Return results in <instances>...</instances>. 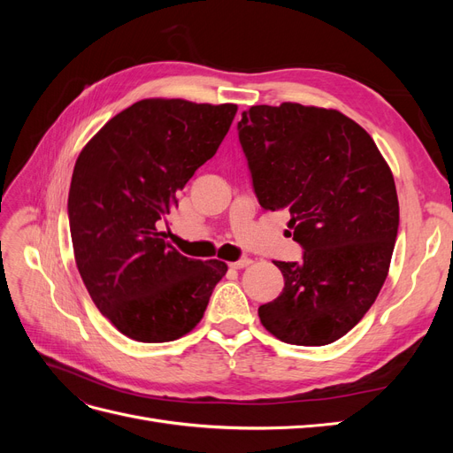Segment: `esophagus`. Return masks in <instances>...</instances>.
I'll return each instance as SVG.
<instances>
[{
	"label": "esophagus",
	"instance_id": "34e87169",
	"mask_svg": "<svg viewBox=\"0 0 453 453\" xmlns=\"http://www.w3.org/2000/svg\"><path fill=\"white\" fill-rule=\"evenodd\" d=\"M251 263H253L251 258H240V260H234V263H228V266L234 268V270H242L245 266H250Z\"/></svg>",
	"mask_w": 453,
	"mask_h": 453
}]
</instances>
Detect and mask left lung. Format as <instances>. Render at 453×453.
<instances>
[{
    "mask_svg": "<svg viewBox=\"0 0 453 453\" xmlns=\"http://www.w3.org/2000/svg\"><path fill=\"white\" fill-rule=\"evenodd\" d=\"M255 195L289 211L300 263L273 260L281 295L258 308L285 344L325 346L357 325L388 278L399 230L391 168L374 140L336 109L253 105L238 122Z\"/></svg>",
    "mask_w": 453,
    "mask_h": 453,
    "instance_id": "obj_1",
    "label": "left lung"
}]
</instances>
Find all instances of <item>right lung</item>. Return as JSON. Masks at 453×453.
Segmentation results:
<instances>
[{
  "label": "right lung",
  "mask_w": 453,
  "mask_h": 453,
  "mask_svg": "<svg viewBox=\"0 0 453 453\" xmlns=\"http://www.w3.org/2000/svg\"><path fill=\"white\" fill-rule=\"evenodd\" d=\"M234 104L135 102L107 120L75 162L67 213L81 278L119 333L172 342L200 323L223 260L181 255L158 225L234 120Z\"/></svg>",
  "instance_id": "obj_1"
}]
</instances>
